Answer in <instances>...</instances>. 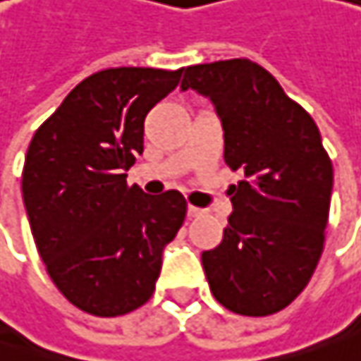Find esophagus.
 <instances>
[{"mask_svg":"<svg viewBox=\"0 0 361 361\" xmlns=\"http://www.w3.org/2000/svg\"><path fill=\"white\" fill-rule=\"evenodd\" d=\"M187 214H189V218H199V216H203L205 212H203V209H199V207H195V205H189Z\"/></svg>","mask_w":361,"mask_h":361,"instance_id":"obj_1","label":"esophagus"}]
</instances>
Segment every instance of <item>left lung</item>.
Returning <instances> with one entry per match:
<instances>
[{"label": "left lung", "mask_w": 361, "mask_h": 361, "mask_svg": "<svg viewBox=\"0 0 361 361\" xmlns=\"http://www.w3.org/2000/svg\"><path fill=\"white\" fill-rule=\"evenodd\" d=\"M183 90L209 96L224 127V160L245 172L228 193L224 238L201 255L209 290L243 317L283 310L319 265L333 164L314 118L265 67L228 59L185 69Z\"/></svg>", "instance_id": "obj_1"}]
</instances>
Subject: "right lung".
<instances>
[{"label": "right lung", "instance_id": "obj_1", "mask_svg": "<svg viewBox=\"0 0 361 361\" xmlns=\"http://www.w3.org/2000/svg\"><path fill=\"white\" fill-rule=\"evenodd\" d=\"M183 69L111 67L65 96L32 137L22 195L40 259L57 290L92 317H121L156 290L162 248L187 216L178 191L127 185L143 152L145 115Z\"/></svg>", "mask_w": 361, "mask_h": 361}]
</instances>
